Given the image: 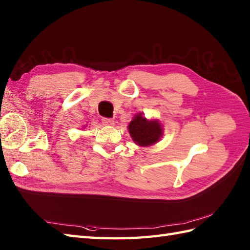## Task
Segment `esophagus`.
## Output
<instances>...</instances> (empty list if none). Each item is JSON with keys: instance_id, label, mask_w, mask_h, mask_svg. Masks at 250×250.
Wrapping results in <instances>:
<instances>
[{"instance_id": "obj_1", "label": "esophagus", "mask_w": 250, "mask_h": 250, "mask_svg": "<svg viewBox=\"0 0 250 250\" xmlns=\"http://www.w3.org/2000/svg\"><path fill=\"white\" fill-rule=\"evenodd\" d=\"M102 122H103V125H114V120L113 119L103 118Z\"/></svg>"}]
</instances>
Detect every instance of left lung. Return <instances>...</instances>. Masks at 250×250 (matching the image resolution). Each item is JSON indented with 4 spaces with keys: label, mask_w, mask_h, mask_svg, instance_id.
<instances>
[{
    "label": "left lung",
    "mask_w": 250,
    "mask_h": 250,
    "mask_svg": "<svg viewBox=\"0 0 250 250\" xmlns=\"http://www.w3.org/2000/svg\"><path fill=\"white\" fill-rule=\"evenodd\" d=\"M129 133L137 145L147 147L156 144L162 136V125L158 120H148L137 114L128 125Z\"/></svg>",
    "instance_id": "8db88e82"
}]
</instances>
